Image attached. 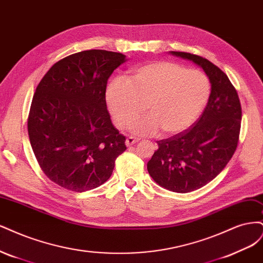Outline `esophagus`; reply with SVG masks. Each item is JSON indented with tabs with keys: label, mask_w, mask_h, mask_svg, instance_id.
Segmentation results:
<instances>
[{
	"label": "esophagus",
	"mask_w": 263,
	"mask_h": 263,
	"mask_svg": "<svg viewBox=\"0 0 263 263\" xmlns=\"http://www.w3.org/2000/svg\"><path fill=\"white\" fill-rule=\"evenodd\" d=\"M139 141H140V140L137 139V138L129 137V138H126V140H125V145H126V146H132V145H134L135 143H138Z\"/></svg>",
	"instance_id": "obj_1"
}]
</instances>
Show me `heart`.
<instances>
[{
    "mask_svg": "<svg viewBox=\"0 0 263 263\" xmlns=\"http://www.w3.org/2000/svg\"><path fill=\"white\" fill-rule=\"evenodd\" d=\"M210 82L198 70H185L171 61H152L135 67L130 79L118 76L108 83L105 100L119 129H129L146 104L148 115L132 126L139 137L160 130L174 135L188 129L206 105Z\"/></svg>",
    "mask_w": 263,
    "mask_h": 263,
    "instance_id": "obj_1",
    "label": "heart"
}]
</instances>
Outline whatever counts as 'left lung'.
Masks as SVG:
<instances>
[{
    "label": "left lung",
    "instance_id": "8db88e82",
    "mask_svg": "<svg viewBox=\"0 0 263 263\" xmlns=\"http://www.w3.org/2000/svg\"><path fill=\"white\" fill-rule=\"evenodd\" d=\"M169 53L201 67L211 83L201 117L188 130L158 141L147 163L149 176L160 187L187 193L213 180L231 160L238 144L241 106L230 79L216 65L196 54Z\"/></svg>",
    "mask_w": 263,
    "mask_h": 263
}]
</instances>
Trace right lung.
I'll return each mask as SVG.
<instances>
[{
  "label": "right lung",
  "mask_w": 263,
  "mask_h": 263,
  "mask_svg": "<svg viewBox=\"0 0 263 263\" xmlns=\"http://www.w3.org/2000/svg\"><path fill=\"white\" fill-rule=\"evenodd\" d=\"M125 61L122 53L86 50L58 61L38 84L29 140L42 172L60 187L76 192L99 187L126 149L105 100L108 79Z\"/></svg>",
  "instance_id": "1"
}]
</instances>
